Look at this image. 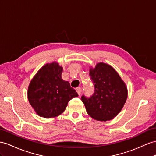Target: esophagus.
I'll use <instances>...</instances> for the list:
<instances>
[{
    "instance_id": "34e87169",
    "label": "esophagus",
    "mask_w": 156,
    "mask_h": 156,
    "mask_svg": "<svg viewBox=\"0 0 156 156\" xmlns=\"http://www.w3.org/2000/svg\"><path fill=\"white\" fill-rule=\"evenodd\" d=\"M76 91H77V93H78V94L79 95H80V94H81V88H80V87H77V88H76Z\"/></svg>"
}]
</instances>
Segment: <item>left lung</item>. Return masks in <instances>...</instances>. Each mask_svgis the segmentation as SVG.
Masks as SVG:
<instances>
[{
	"label": "left lung",
	"instance_id": "left-lung-1",
	"mask_svg": "<svg viewBox=\"0 0 156 156\" xmlns=\"http://www.w3.org/2000/svg\"><path fill=\"white\" fill-rule=\"evenodd\" d=\"M94 84V94L82 101L91 117L100 121L113 119L121 112L128 96L127 87L121 76L111 65L99 62L90 68Z\"/></svg>",
	"mask_w": 156,
	"mask_h": 156
}]
</instances>
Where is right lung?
I'll return each instance as SVG.
<instances>
[{
	"mask_svg": "<svg viewBox=\"0 0 156 156\" xmlns=\"http://www.w3.org/2000/svg\"><path fill=\"white\" fill-rule=\"evenodd\" d=\"M62 67L57 62L47 63L31 80L27 89V98L39 116L58 117L65 111L68 103L78 97L70 83L63 80Z\"/></svg>",
	"mask_w": 156,
	"mask_h": 156,
	"instance_id": "right-lung-1",
	"label": "right lung"
}]
</instances>
